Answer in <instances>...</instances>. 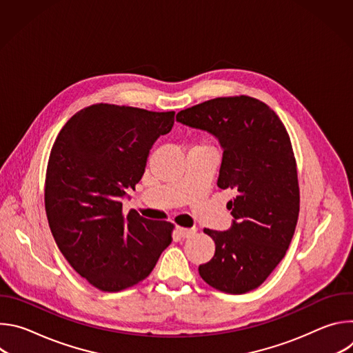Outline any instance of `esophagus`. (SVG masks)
<instances>
[{
  "instance_id": "34e87169",
  "label": "esophagus",
  "mask_w": 353,
  "mask_h": 353,
  "mask_svg": "<svg viewBox=\"0 0 353 353\" xmlns=\"http://www.w3.org/2000/svg\"><path fill=\"white\" fill-rule=\"evenodd\" d=\"M176 233L183 237V239H187V237H191L192 234H195V229H187V228H176Z\"/></svg>"
}]
</instances>
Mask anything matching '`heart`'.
<instances>
[{
    "instance_id": "1",
    "label": "heart",
    "mask_w": 353,
    "mask_h": 353,
    "mask_svg": "<svg viewBox=\"0 0 353 353\" xmlns=\"http://www.w3.org/2000/svg\"><path fill=\"white\" fill-rule=\"evenodd\" d=\"M199 146H204V148H211V146H210V145H208V143H201V145H199Z\"/></svg>"
}]
</instances>
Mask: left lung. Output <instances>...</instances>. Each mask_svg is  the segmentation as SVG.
I'll return each mask as SVG.
<instances>
[{"label":"left lung","mask_w":353,"mask_h":353,"mask_svg":"<svg viewBox=\"0 0 353 353\" xmlns=\"http://www.w3.org/2000/svg\"><path fill=\"white\" fill-rule=\"evenodd\" d=\"M176 120L215 135L223 158L218 187L234 191L228 232L204 229L215 256L198 272L232 294L259 288L285 257L300 207L296 159L276 113L245 94L216 97L177 113Z\"/></svg>","instance_id":"8db88e82"}]
</instances>
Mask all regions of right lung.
<instances>
[{
	"instance_id": "obj_1",
	"label": "right lung",
	"mask_w": 353,
	"mask_h": 353,
	"mask_svg": "<svg viewBox=\"0 0 353 353\" xmlns=\"http://www.w3.org/2000/svg\"><path fill=\"white\" fill-rule=\"evenodd\" d=\"M173 124L174 112L96 103L74 114L56 138L44 183L48 226L70 265L100 290L139 283L172 243L173 223L124 214L121 199Z\"/></svg>"
}]
</instances>
